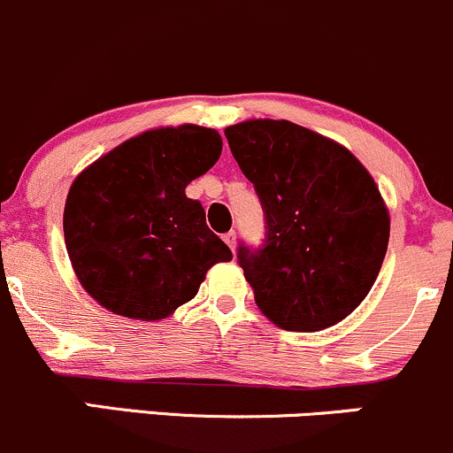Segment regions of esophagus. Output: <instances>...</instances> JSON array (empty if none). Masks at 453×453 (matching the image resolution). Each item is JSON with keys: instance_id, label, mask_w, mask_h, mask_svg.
<instances>
[{"instance_id": "1", "label": "esophagus", "mask_w": 453, "mask_h": 453, "mask_svg": "<svg viewBox=\"0 0 453 453\" xmlns=\"http://www.w3.org/2000/svg\"><path fill=\"white\" fill-rule=\"evenodd\" d=\"M223 241H226V245L230 247L232 251L236 250V232L234 230H230V232H227V234H223Z\"/></svg>"}]
</instances>
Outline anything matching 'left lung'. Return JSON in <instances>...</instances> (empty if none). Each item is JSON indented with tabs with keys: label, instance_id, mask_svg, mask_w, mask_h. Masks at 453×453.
I'll use <instances>...</instances> for the list:
<instances>
[{
	"label": "left lung",
	"instance_id": "8db88e82",
	"mask_svg": "<svg viewBox=\"0 0 453 453\" xmlns=\"http://www.w3.org/2000/svg\"><path fill=\"white\" fill-rule=\"evenodd\" d=\"M226 137L265 211V242L236 253L262 314L286 331L344 320L389 242L376 182L340 143L288 120H247Z\"/></svg>",
	"mask_w": 453,
	"mask_h": 453
}]
</instances>
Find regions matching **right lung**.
Masks as SVG:
<instances>
[{
  "label": "right lung",
  "mask_w": 453,
  "mask_h": 453,
  "mask_svg": "<svg viewBox=\"0 0 453 453\" xmlns=\"http://www.w3.org/2000/svg\"><path fill=\"white\" fill-rule=\"evenodd\" d=\"M212 128L142 133L73 182L64 241L86 290L113 314L161 320L197 295L206 271L232 260L185 188L221 157Z\"/></svg>",
  "instance_id": "right-lung-1"
}]
</instances>
